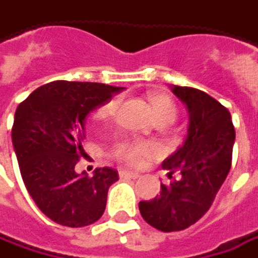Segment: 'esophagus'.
Wrapping results in <instances>:
<instances>
[{
    "label": "esophagus",
    "instance_id": "1",
    "mask_svg": "<svg viewBox=\"0 0 258 258\" xmlns=\"http://www.w3.org/2000/svg\"><path fill=\"white\" fill-rule=\"evenodd\" d=\"M140 174L136 173V172H130V170H119V177H124V179H137Z\"/></svg>",
    "mask_w": 258,
    "mask_h": 258
}]
</instances>
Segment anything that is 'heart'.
Wrapping results in <instances>:
<instances>
[{"mask_svg": "<svg viewBox=\"0 0 258 258\" xmlns=\"http://www.w3.org/2000/svg\"><path fill=\"white\" fill-rule=\"evenodd\" d=\"M153 115L157 122H166L172 124L176 115H177V108L173 99L170 96L163 95V94H151L149 96ZM118 107V99H111L107 104H104L101 108H98L95 112L96 119H108L114 115L115 109ZM154 146L149 141H124L118 143L114 149V156L118 160L128 164H137L147 159L154 153Z\"/></svg>", "mask_w": 258, "mask_h": 258, "instance_id": "b5f03b06", "label": "heart"}]
</instances>
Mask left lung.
<instances>
[{"label": "left lung", "mask_w": 258, "mask_h": 258, "mask_svg": "<svg viewBox=\"0 0 258 258\" xmlns=\"http://www.w3.org/2000/svg\"><path fill=\"white\" fill-rule=\"evenodd\" d=\"M172 92L187 108V137L162 164L170 183L139 204L144 221L163 232L185 230L207 214L230 172L235 141L230 111L217 99L187 86L173 85Z\"/></svg>", "instance_id": "obj_1"}]
</instances>
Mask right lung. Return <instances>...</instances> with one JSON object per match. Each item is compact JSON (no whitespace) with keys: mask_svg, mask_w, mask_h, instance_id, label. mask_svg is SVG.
Segmentation results:
<instances>
[{"mask_svg":"<svg viewBox=\"0 0 258 258\" xmlns=\"http://www.w3.org/2000/svg\"><path fill=\"white\" fill-rule=\"evenodd\" d=\"M124 88L56 81L18 105L11 130L23 182L39 209L64 227H86L102 217L118 172L99 167L94 176L75 172L84 156L85 119Z\"/></svg>","mask_w":258,"mask_h":258,"instance_id":"right-lung-1","label":"right lung"}]
</instances>
